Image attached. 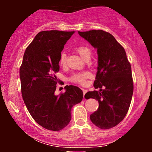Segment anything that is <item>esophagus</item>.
Wrapping results in <instances>:
<instances>
[{
  "instance_id": "esophagus-1",
  "label": "esophagus",
  "mask_w": 152,
  "mask_h": 152,
  "mask_svg": "<svg viewBox=\"0 0 152 152\" xmlns=\"http://www.w3.org/2000/svg\"><path fill=\"white\" fill-rule=\"evenodd\" d=\"M82 91H83V99H84V95H85V94H86V92H87V90L84 89V88H83V89H82Z\"/></svg>"
}]
</instances>
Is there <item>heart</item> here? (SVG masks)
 <instances>
[{"label":"heart","mask_w":152,"mask_h":152,"mask_svg":"<svg viewBox=\"0 0 152 152\" xmlns=\"http://www.w3.org/2000/svg\"><path fill=\"white\" fill-rule=\"evenodd\" d=\"M76 51L78 52V54L81 56L82 58L85 59L86 57L91 56L90 48L88 47L85 46H79L76 48ZM66 54L64 52H62L61 53L60 57H59L58 63L61 66H64L66 64ZM90 76V74L88 72H81L76 73V74H73L71 76L70 81L74 82V83H80V84H85L86 83V79Z\"/></svg>","instance_id":"obj_1"}]
</instances>
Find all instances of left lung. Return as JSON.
Masks as SVG:
<instances>
[{
  "label": "left lung",
  "mask_w": 152,
  "mask_h": 152,
  "mask_svg": "<svg viewBox=\"0 0 152 152\" xmlns=\"http://www.w3.org/2000/svg\"><path fill=\"white\" fill-rule=\"evenodd\" d=\"M78 34L97 49L98 67L94 86L99 91L87 92L86 99L99 102L91 121L102 129H109L119 124L129 109L134 85L132 68L124 48L109 33L92 30Z\"/></svg>",
  "instance_id": "left-lung-1"
}]
</instances>
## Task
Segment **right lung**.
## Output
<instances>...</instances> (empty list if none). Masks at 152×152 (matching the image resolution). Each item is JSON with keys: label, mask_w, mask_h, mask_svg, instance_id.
Instances as JSON below:
<instances>
[{"label": "right lung", "mask_w": 152, "mask_h": 152, "mask_svg": "<svg viewBox=\"0 0 152 152\" xmlns=\"http://www.w3.org/2000/svg\"><path fill=\"white\" fill-rule=\"evenodd\" d=\"M75 31H43L26 49L20 68L22 97L28 111L40 126L60 131L69 124L71 109L83 99L76 86H66L65 93L56 95L59 57Z\"/></svg>", "instance_id": "add662e5"}]
</instances>
